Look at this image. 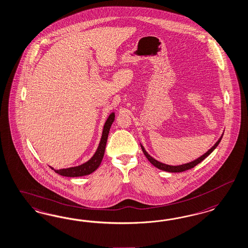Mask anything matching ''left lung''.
<instances>
[{"label": "left lung", "mask_w": 248, "mask_h": 248, "mask_svg": "<svg viewBox=\"0 0 248 248\" xmlns=\"http://www.w3.org/2000/svg\"><path fill=\"white\" fill-rule=\"evenodd\" d=\"M223 134H224V133H223ZM222 137H223V135L220 137L219 140L213 146L212 148L209 149L207 152H205L203 156H199L198 158H197V159L194 160V161H192V162L186 163V164H183V165H179V166H170V165H167V164L159 162V161H157L155 158H153L152 156H150L149 153L145 150L144 147H143L142 145L141 149L143 153H144V155L149 159V162L151 163L153 166H155L158 170H164V171H167V172H173V173H176V172H177H177H183V171H186V170L193 169V168L196 167L198 164H199L201 161H203L205 157L207 156H209V155L212 153L213 150L218 146V144H219L221 140H222Z\"/></svg>", "instance_id": "left-lung-1"}]
</instances>
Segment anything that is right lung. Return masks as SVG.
Listing matches in <instances>:
<instances>
[{
  "label": "right lung",
  "instance_id": "obj_1",
  "mask_svg": "<svg viewBox=\"0 0 248 248\" xmlns=\"http://www.w3.org/2000/svg\"><path fill=\"white\" fill-rule=\"evenodd\" d=\"M114 120H115V113L112 112L108 116V120L104 124L99 147L96 150L95 154L89 161H87L84 164H81L79 166H77V167H72V168H68V169L58 170H54L52 168L51 169L54 170V171L59 175L63 176V177H82V176L92 174V172H94L99 168L100 163L102 161V158H103L104 153H105L108 136V132H109V129L113 123Z\"/></svg>",
  "mask_w": 248,
  "mask_h": 248
}]
</instances>
